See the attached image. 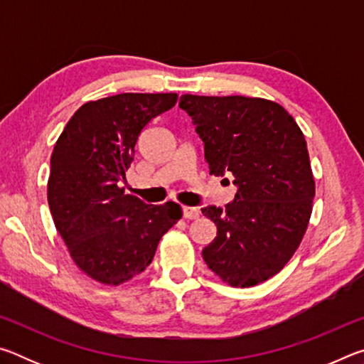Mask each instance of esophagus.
Returning a JSON list of instances; mask_svg holds the SVG:
<instances>
[{
    "label": "esophagus",
    "instance_id": "esophagus-1",
    "mask_svg": "<svg viewBox=\"0 0 364 364\" xmlns=\"http://www.w3.org/2000/svg\"><path fill=\"white\" fill-rule=\"evenodd\" d=\"M183 217L186 220H196L199 217V210L194 207H183Z\"/></svg>",
    "mask_w": 364,
    "mask_h": 364
}]
</instances>
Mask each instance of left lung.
<instances>
[{
  "mask_svg": "<svg viewBox=\"0 0 364 364\" xmlns=\"http://www.w3.org/2000/svg\"><path fill=\"white\" fill-rule=\"evenodd\" d=\"M204 141L210 175L231 173L236 197L202 213L217 237L202 257L232 287H250L286 267L304 239L313 210V178L306 141L278 102L245 96L183 95Z\"/></svg>",
  "mask_w": 364,
  "mask_h": 364,
  "instance_id": "left-lung-1",
  "label": "left lung"
}]
</instances>
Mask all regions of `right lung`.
Segmentation results:
<instances>
[{
    "label": "right lung",
    "instance_id": "obj_1",
    "mask_svg": "<svg viewBox=\"0 0 364 364\" xmlns=\"http://www.w3.org/2000/svg\"><path fill=\"white\" fill-rule=\"evenodd\" d=\"M176 93H122L83 104L54 146L48 204L67 250L86 276L120 286L143 273L160 237L183 217L176 202L147 205L123 194L134 146Z\"/></svg>",
    "mask_w": 364,
    "mask_h": 364
}]
</instances>
